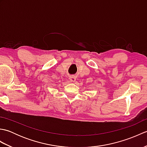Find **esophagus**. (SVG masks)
Instances as JSON below:
<instances>
[{"label":"esophagus","instance_id":"obj_1","mask_svg":"<svg viewBox=\"0 0 147 147\" xmlns=\"http://www.w3.org/2000/svg\"><path fill=\"white\" fill-rule=\"evenodd\" d=\"M70 81L71 82H74L76 81V78L74 77H73V76H72V77H71L70 78Z\"/></svg>","mask_w":147,"mask_h":147}]
</instances>
